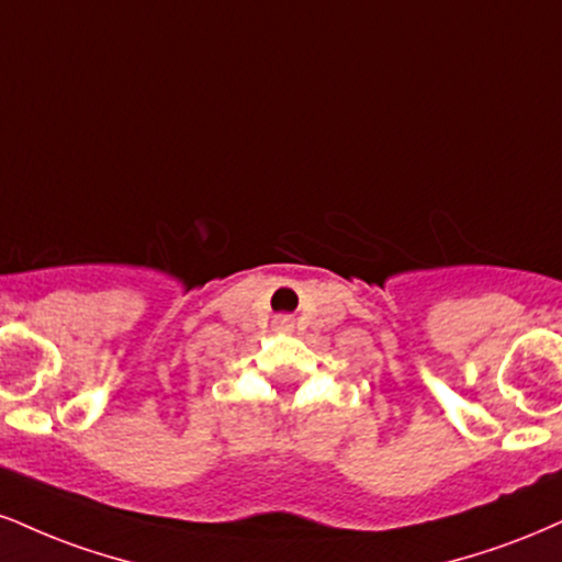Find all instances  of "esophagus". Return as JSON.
<instances>
[{"mask_svg": "<svg viewBox=\"0 0 562 562\" xmlns=\"http://www.w3.org/2000/svg\"><path fill=\"white\" fill-rule=\"evenodd\" d=\"M272 329L274 333H280V335H290L295 329V322H293V316H288V314H280V316H274V322H272Z\"/></svg>", "mask_w": 562, "mask_h": 562, "instance_id": "obj_1", "label": "esophagus"}]
</instances>
